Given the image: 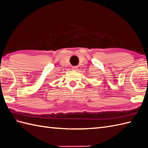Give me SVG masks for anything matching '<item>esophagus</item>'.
<instances>
[{
  "label": "esophagus",
  "instance_id": "obj_1",
  "mask_svg": "<svg viewBox=\"0 0 148 148\" xmlns=\"http://www.w3.org/2000/svg\"><path fill=\"white\" fill-rule=\"evenodd\" d=\"M72 68H73V70L75 71H77L78 70V67L77 66H74Z\"/></svg>",
  "mask_w": 148,
  "mask_h": 148
}]
</instances>
